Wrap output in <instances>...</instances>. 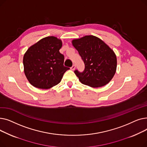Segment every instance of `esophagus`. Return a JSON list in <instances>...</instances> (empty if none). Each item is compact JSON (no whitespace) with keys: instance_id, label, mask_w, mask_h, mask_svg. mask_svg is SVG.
<instances>
[{"instance_id":"1","label":"esophagus","mask_w":147,"mask_h":147,"mask_svg":"<svg viewBox=\"0 0 147 147\" xmlns=\"http://www.w3.org/2000/svg\"><path fill=\"white\" fill-rule=\"evenodd\" d=\"M75 68H76L75 65H73L71 67V69H72V70H74V69H75Z\"/></svg>"}]
</instances>
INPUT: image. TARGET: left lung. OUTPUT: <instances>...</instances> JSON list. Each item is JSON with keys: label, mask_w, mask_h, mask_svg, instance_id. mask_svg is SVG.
<instances>
[{"label": "left lung", "mask_w": 147, "mask_h": 147, "mask_svg": "<svg viewBox=\"0 0 147 147\" xmlns=\"http://www.w3.org/2000/svg\"><path fill=\"white\" fill-rule=\"evenodd\" d=\"M71 42L85 65L82 73L74 71L80 82L92 88L102 87L109 83L116 71L114 52L104 41L92 35L76 38Z\"/></svg>", "instance_id": "left-lung-1"}]
</instances>
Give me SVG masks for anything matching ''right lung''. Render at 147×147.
<instances>
[{
  "mask_svg": "<svg viewBox=\"0 0 147 147\" xmlns=\"http://www.w3.org/2000/svg\"><path fill=\"white\" fill-rule=\"evenodd\" d=\"M62 45L61 39L48 36L31 46L24 53V73L34 87L48 89L55 86L69 69L64 66V57L59 51Z\"/></svg>",
  "mask_w": 147,
  "mask_h": 147,
  "instance_id": "add662e5",
  "label": "right lung"
}]
</instances>
